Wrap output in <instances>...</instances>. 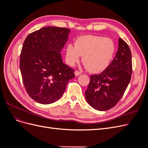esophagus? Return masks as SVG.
Returning a JSON list of instances; mask_svg holds the SVG:
<instances>
[{
	"label": "esophagus",
	"instance_id": "obj_1",
	"mask_svg": "<svg viewBox=\"0 0 148 148\" xmlns=\"http://www.w3.org/2000/svg\"><path fill=\"white\" fill-rule=\"evenodd\" d=\"M75 74L76 76H79V75H80L82 74V73L80 72V71H75Z\"/></svg>",
	"mask_w": 148,
	"mask_h": 148
}]
</instances>
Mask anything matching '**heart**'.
<instances>
[{"mask_svg":"<svg viewBox=\"0 0 148 148\" xmlns=\"http://www.w3.org/2000/svg\"><path fill=\"white\" fill-rule=\"evenodd\" d=\"M115 44L112 39L99 36L86 35L78 38L75 44H67L65 60L73 66L83 56V62L92 73H99L107 68L115 53Z\"/></svg>","mask_w":148,"mask_h":148,"instance_id":"heart-1","label":"heart"}]
</instances>
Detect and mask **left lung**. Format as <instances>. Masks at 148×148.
I'll use <instances>...</instances> for the list:
<instances>
[{
  "mask_svg": "<svg viewBox=\"0 0 148 148\" xmlns=\"http://www.w3.org/2000/svg\"><path fill=\"white\" fill-rule=\"evenodd\" d=\"M132 73V53L128 44L119 39L116 56L107 68L91 76L85 97L92 108L104 111L114 107L122 97Z\"/></svg>",
  "mask_w": 148,
  "mask_h": 148,
  "instance_id": "left-lung-1",
  "label": "left lung"
}]
</instances>
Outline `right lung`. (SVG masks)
<instances>
[{"label":"right lung","mask_w":148,"mask_h":148,"mask_svg":"<svg viewBox=\"0 0 148 148\" xmlns=\"http://www.w3.org/2000/svg\"><path fill=\"white\" fill-rule=\"evenodd\" d=\"M69 28L44 27L25 39L20 69L28 95L42 104L56 102L63 95L74 70L63 63L61 51L68 40Z\"/></svg>","instance_id":"right-lung-1"}]
</instances>
